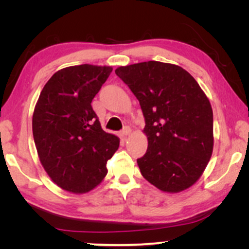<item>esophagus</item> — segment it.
I'll list each match as a JSON object with an SVG mask.
<instances>
[{"mask_svg": "<svg viewBox=\"0 0 249 249\" xmlns=\"http://www.w3.org/2000/svg\"><path fill=\"white\" fill-rule=\"evenodd\" d=\"M131 134V128L130 127H124V130L121 131V135L124 136V137H127L128 135Z\"/></svg>", "mask_w": 249, "mask_h": 249, "instance_id": "1", "label": "esophagus"}]
</instances>
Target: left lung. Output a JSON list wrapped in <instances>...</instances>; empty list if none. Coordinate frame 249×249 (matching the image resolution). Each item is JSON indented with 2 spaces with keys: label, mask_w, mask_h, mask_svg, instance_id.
Wrapping results in <instances>:
<instances>
[{
  "label": "left lung",
  "mask_w": 249,
  "mask_h": 249,
  "mask_svg": "<svg viewBox=\"0 0 249 249\" xmlns=\"http://www.w3.org/2000/svg\"><path fill=\"white\" fill-rule=\"evenodd\" d=\"M145 118L148 147L137 160L144 178L162 192L193 186L213 152V111L194 77L181 67L148 61L119 67Z\"/></svg>",
  "instance_id": "left-lung-1"
}]
</instances>
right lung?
<instances>
[{"label": "right lung", "mask_w": 249, "mask_h": 249, "mask_svg": "<svg viewBox=\"0 0 249 249\" xmlns=\"http://www.w3.org/2000/svg\"><path fill=\"white\" fill-rule=\"evenodd\" d=\"M112 72L111 67H68L47 81L33 114V135L40 163L57 186L89 192L107 176V162L119 138L101 127L91 101Z\"/></svg>", "instance_id": "1"}]
</instances>
